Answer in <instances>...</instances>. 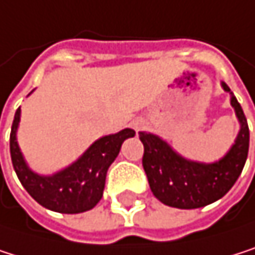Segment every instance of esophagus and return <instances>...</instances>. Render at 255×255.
Returning <instances> with one entry per match:
<instances>
[{
    "mask_svg": "<svg viewBox=\"0 0 255 255\" xmlns=\"http://www.w3.org/2000/svg\"><path fill=\"white\" fill-rule=\"evenodd\" d=\"M131 125H133V128H134L136 131H140V130H143L145 127H146V121H145L143 118H137V119H134V121L131 122Z\"/></svg>",
    "mask_w": 255,
    "mask_h": 255,
    "instance_id": "34e87169",
    "label": "esophagus"
}]
</instances>
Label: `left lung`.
I'll use <instances>...</instances> for the list:
<instances>
[{
    "mask_svg": "<svg viewBox=\"0 0 255 255\" xmlns=\"http://www.w3.org/2000/svg\"><path fill=\"white\" fill-rule=\"evenodd\" d=\"M230 94V104L239 121V133L229 152L215 163L193 161L178 154L160 136L140 131L143 143V169L152 194L164 205L178 209H197L224 197L235 185L245 166L250 148V130L241 104Z\"/></svg>",
    "mask_w": 255,
    "mask_h": 255,
    "instance_id": "8db88e82",
    "label": "left lung"
}]
</instances>
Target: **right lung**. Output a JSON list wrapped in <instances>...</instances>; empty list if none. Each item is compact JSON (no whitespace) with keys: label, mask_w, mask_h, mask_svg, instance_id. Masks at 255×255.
<instances>
[{"label":"right lung","mask_w":255,"mask_h":255,"mask_svg":"<svg viewBox=\"0 0 255 255\" xmlns=\"http://www.w3.org/2000/svg\"><path fill=\"white\" fill-rule=\"evenodd\" d=\"M19 122L20 107L14 113L10 133V155L14 172L37 203L61 214L86 212L101 200L110 164L118 157L124 140L136 134L131 128H124L119 133L103 136L68 167L53 175H38L29 169L17 145Z\"/></svg>","instance_id":"obj_1"}]
</instances>
